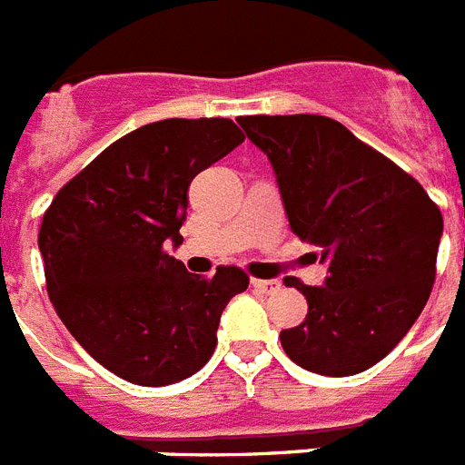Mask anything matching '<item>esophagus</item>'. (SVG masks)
Returning <instances> with one entry per match:
<instances>
[{"label": "esophagus", "instance_id": "esophagus-1", "mask_svg": "<svg viewBox=\"0 0 465 465\" xmlns=\"http://www.w3.org/2000/svg\"><path fill=\"white\" fill-rule=\"evenodd\" d=\"M252 286L264 295H274L281 291V283L276 279H252Z\"/></svg>", "mask_w": 465, "mask_h": 465}]
</instances>
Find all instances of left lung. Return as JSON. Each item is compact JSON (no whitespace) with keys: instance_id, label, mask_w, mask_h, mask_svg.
<instances>
[{"instance_id":"left-lung-1","label":"left lung","mask_w":465,"mask_h":465,"mask_svg":"<svg viewBox=\"0 0 465 465\" xmlns=\"http://www.w3.org/2000/svg\"><path fill=\"white\" fill-rule=\"evenodd\" d=\"M274 167L292 233L317 245L323 286L291 279L307 317L283 352L319 376H354L407 335L435 283L442 213L423 186L323 115H245Z\"/></svg>"}]
</instances>
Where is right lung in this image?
I'll list each match as a JSON object with an SVG mask.
<instances>
[{"instance_id": "add662e5", "label": "right lung", "mask_w": 465, "mask_h": 465, "mask_svg": "<svg viewBox=\"0 0 465 465\" xmlns=\"http://www.w3.org/2000/svg\"><path fill=\"white\" fill-rule=\"evenodd\" d=\"M241 142L226 118L143 124L101 151L42 217L54 310L101 366L130 383L158 388L201 371L226 302L248 288L239 267L203 279L170 255L184 241L189 184Z\"/></svg>"}]
</instances>
